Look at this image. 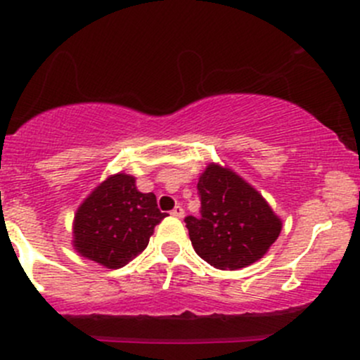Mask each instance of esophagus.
<instances>
[{
  "label": "esophagus",
  "instance_id": "esophagus-1",
  "mask_svg": "<svg viewBox=\"0 0 360 360\" xmlns=\"http://www.w3.org/2000/svg\"><path fill=\"white\" fill-rule=\"evenodd\" d=\"M170 215H174V217H177V219H183L184 217V209L181 205H176L172 209V212H170Z\"/></svg>",
  "mask_w": 360,
  "mask_h": 360
}]
</instances>
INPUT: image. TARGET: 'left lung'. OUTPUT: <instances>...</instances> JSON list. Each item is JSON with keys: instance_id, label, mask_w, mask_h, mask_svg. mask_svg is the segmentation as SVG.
Here are the masks:
<instances>
[{"instance_id": "obj_1", "label": "left lung", "mask_w": 360, "mask_h": 360, "mask_svg": "<svg viewBox=\"0 0 360 360\" xmlns=\"http://www.w3.org/2000/svg\"><path fill=\"white\" fill-rule=\"evenodd\" d=\"M200 217H184L195 252L222 271L259 260L281 233V221L259 191L233 170L210 164L198 179Z\"/></svg>"}]
</instances>
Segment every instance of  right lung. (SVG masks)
<instances>
[{"instance_id":"1","label":"right lung","mask_w":360,"mask_h":360,"mask_svg":"<svg viewBox=\"0 0 360 360\" xmlns=\"http://www.w3.org/2000/svg\"><path fill=\"white\" fill-rule=\"evenodd\" d=\"M164 217L153 193L138 191L134 177L115 174L79 207L74 247L94 262L119 269L148 247L155 226Z\"/></svg>"}]
</instances>
